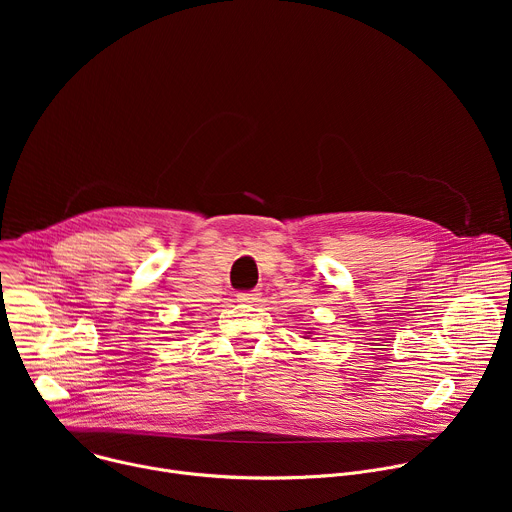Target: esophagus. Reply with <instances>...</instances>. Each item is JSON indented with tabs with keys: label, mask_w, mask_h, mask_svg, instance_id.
Returning <instances> with one entry per match:
<instances>
[{
	"label": "esophagus",
	"mask_w": 512,
	"mask_h": 512,
	"mask_svg": "<svg viewBox=\"0 0 512 512\" xmlns=\"http://www.w3.org/2000/svg\"><path fill=\"white\" fill-rule=\"evenodd\" d=\"M259 298H261V294L257 289H251V291H241V294L237 296V300L241 302V304H255V302H259Z\"/></svg>",
	"instance_id": "34e87169"
}]
</instances>
